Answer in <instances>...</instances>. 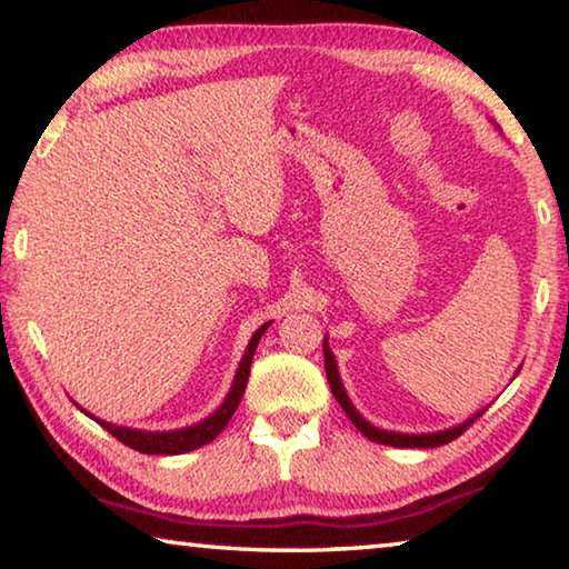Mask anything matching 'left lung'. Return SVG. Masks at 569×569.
I'll return each instance as SVG.
<instances>
[{
	"label": "left lung",
	"instance_id": "1",
	"mask_svg": "<svg viewBox=\"0 0 569 569\" xmlns=\"http://www.w3.org/2000/svg\"><path fill=\"white\" fill-rule=\"evenodd\" d=\"M323 361H326V379L331 383V393L336 397V401L341 403V409L346 411V417L351 419V423L356 429L361 431L366 439L377 441V445H387V447H401V449H431V447H441V445H449L451 439H457L461 431H465L471 421L479 419L481 413L487 411L479 409L477 413H471L469 419H465L457 427H449V429H441V431H429V435H403V431H387V429H379L373 427L371 421H366L359 409L353 407L349 393L343 389V381H341V373H339V366H336V356L329 349V336L323 339ZM517 377V373H515Z\"/></svg>",
	"mask_w": 569,
	"mask_h": 569
}]
</instances>
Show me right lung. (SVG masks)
I'll return each mask as SVG.
<instances>
[{
	"instance_id": "1",
	"label": "right lung",
	"mask_w": 569,
	"mask_h": 569,
	"mask_svg": "<svg viewBox=\"0 0 569 569\" xmlns=\"http://www.w3.org/2000/svg\"><path fill=\"white\" fill-rule=\"evenodd\" d=\"M268 326H271V321L263 323L261 329H258L253 336H250L243 359H240V363H238V371H236V377H233V383H230L228 397L203 421L190 423V427H182V429H172V431H146V429H130V427H118V423L102 421L98 417H92L90 411H84L82 407H80V411H84L90 419L98 421L102 429H108L110 435L118 439V441H122L124 447H130L134 451H142V455H186V451L203 447V445H208V441H213L220 435V431L226 429V423L236 413L238 403H240V397H243V391H246L248 373H250V361H253L256 346H258V341H261V336L266 333Z\"/></svg>"
}]
</instances>
